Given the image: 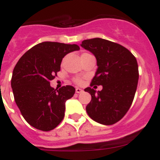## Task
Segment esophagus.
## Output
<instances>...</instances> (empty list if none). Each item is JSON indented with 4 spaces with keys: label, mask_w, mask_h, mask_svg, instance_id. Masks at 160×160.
Here are the masks:
<instances>
[{
    "label": "esophagus",
    "mask_w": 160,
    "mask_h": 160,
    "mask_svg": "<svg viewBox=\"0 0 160 160\" xmlns=\"http://www.w3.org/2000/svg\"><path fill=\"white\" fill-rule=\"evenodd\" d=\"M75 91H76V93H78V94H80V93L82 92L83 90H82V89H80V88H78V87H77V88L75 89Z\"/></svg>",
    "instance_id": "esophagus-1"
}]
</instances>
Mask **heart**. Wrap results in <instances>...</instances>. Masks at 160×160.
Here are the masks:
<instances>
[{
  "label": "heart",
  "instance_id": "obj_1",
  "mask_svg": "<svg viewBox=\"0 0 160 160\" xmlns=\"http://www.w3.org/2000/svg\"><path fill=\"white\" fill-rule=\"evenodd\" d=\"M78 82H81V81H80V80H78Z\"/></svg>",
  "mask_w": 160,
  "mask_h": 160
}]
</instances>
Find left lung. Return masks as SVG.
<instances>
[{
	"mask_svg": "<svg viewBox=\"0 0 160 160\" xmlns=\"http://www.w3.org/2000/svg\"><path fill=\"white\" fill-rule=\"evenodd\" d=\"M81 46L97 60L91 85L102 86L101 91L85 89L91 95L87 112L95 122L112 125L125 115L134 99L138 81L137 60L128 49L102 38L84 40Z\"/></svg>",
	"mask_w": 160,
	"mask_h": 160,
	"instance_id": "left-lung-1",
	"label": "left lung"
}]
</instances>
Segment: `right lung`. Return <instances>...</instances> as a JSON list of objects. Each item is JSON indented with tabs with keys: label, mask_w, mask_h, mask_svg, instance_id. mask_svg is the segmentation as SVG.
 <instances>
[{
	"label": "right lung",
	"mask_w": 160,
	"mask_h": 160,
	"mask_svg": "<svg viewBox=\"0 0 160 160\" xmlns=\"http://www.w3.org/2000/svg\"><path fill=\"white\" fill-rule=\"evenodd\" d=\"M78 45L45 42L22 56L12 71L11 87L14 99L26 122L36 129H54L65 115L66 102L75 93L72 86L56 90L50 86L60 70L63 58L79 50Z\"/></svg>",
	"instance_id": "add662e5"
}]
</instances>
